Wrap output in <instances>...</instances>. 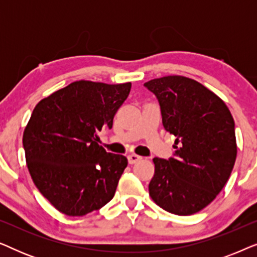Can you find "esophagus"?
Instances as JSON below:
<instances>
[{
    "label": "esophagus",
    "instance_id": "esophagus-1",
    "mask_svg": "<svg viewBox=\"0 0 257 257\" xmlns=\"http://www.w3.org/2000/svg\"><path fill=\"white\" fill-rule=\"evenodd\" d=\"M127 159H128V163L131 164V165H133V164L138 163L139 160H142V157L138 156V154L132 153V154H128V156H127Z\"/></svg>",
    "mask_w": 257,
    "mask_h": 257
}]
</instances>
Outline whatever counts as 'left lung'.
Listing matches in <instances>:
<instances>
[{"label":"left lung","instance_id":"8db88e82","mask_svg":"<svg viewBox=\"0 0 257 257\" xmlns=\"http://www.w3.org/2000/svg\"><path fill=\"white\" fill-rule=\"evenodd\" d=\"M144 85L158 98L165 130L177 138L173 158L153 159L150 196L167 212L192 215L216 198L233 171V115L220 97L187 77L166 76Z\"/></svg>","mask_w":257,"mask_h":257}]
</instances>
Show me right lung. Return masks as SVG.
Wrapping results in <instances>:
<instances>
[{
    "label": "right lung",
    "instance_id": "obj_1",
    "mask_svg": "<svg viewBox=\"0 0 257 257\" xmlns=\"http://www.w3.org/2000/svg\"><path fill=\"white\" fill-rule=\"evenodd\" d=\"M131 83L77 80L35 106L23 133L27 166L42 195L59 212L83 216L106 205L127 159L98 145L112 128Z\"/></svg>",
    "mask_w": 257,
    "mask_h": 257
}]
</instances>
